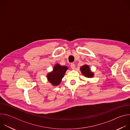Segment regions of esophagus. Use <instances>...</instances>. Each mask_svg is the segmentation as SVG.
<instances>
[{
    "label": "esophagus",
    "mask_w": 130,
    "mask_h": 130,
    "mask_svg": "<svg viewBox=\"0 0 130 130\" xmlns=\"http://www.w3.org/2000/svg\"><path fill=\"white\" fill-rule=\"evenodd\" d=\"M75 64H74V63H71V64H70V67L72 69H74L75 68Z\"/></svg>",
    "instance_id": "1"
}]
</instances>
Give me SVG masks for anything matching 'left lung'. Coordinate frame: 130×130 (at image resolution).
Listing matches in <instances>:
<instances>
[{"label": "left lung", "mask_w": 130, "mask_h": 130, "mask_svg": "<svg viewBox=\"0 0 130 130\" xmlns=\"http://www.w3.org/2000/svg\"><path fill=\"white\" fill-rule=\"evenodd\" d=\"M80 69L83 75L86 77L91 78L94 76V73L90 71V70L88 65H83L80 68Z\"/></svg>", "instance_id": "1"}]
</instances>
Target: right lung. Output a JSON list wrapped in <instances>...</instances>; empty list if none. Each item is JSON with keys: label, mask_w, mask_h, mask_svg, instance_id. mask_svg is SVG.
Returning <instances> with one entry per match:
<instances>
[{"label": "right lung", "mask_w": 130, "mask_h": 130, "mask_svg": "<svg viewBox=\"0 0 130 130\" xmlns=\"http://www.w3.org/2000/svg\"><path fill=\"white\" fill-rule=\"evenodd\" d=\"M67 69L68 67L67 66H61L59 64L55 65L53 71L49 73L47 76L49 82L54 86L60 84Z\"/></svg>", "instance_id": "right-lung-1"}]
</instances>
